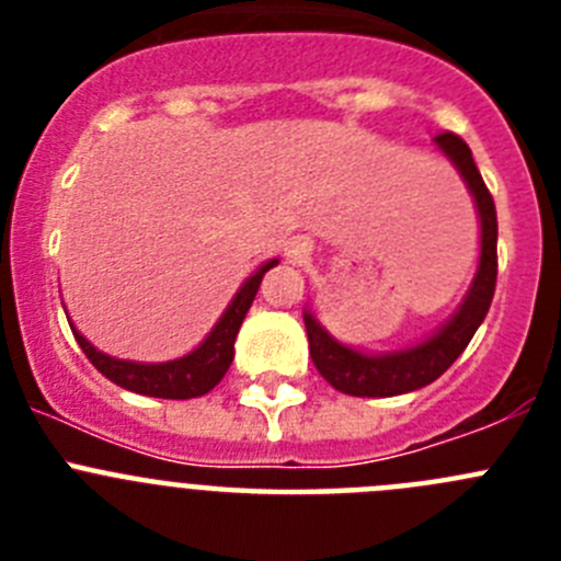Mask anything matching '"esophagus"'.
I'll return each instance as SVG.
<instances>
[{"label": "esophagus", "mask_w": 561, "mask_h": 561, "mask_svg": "<svg viewBox=\"0 0 561 561\" xmlns=\"http://www.w3.org/2000/svg\"><path fill=\"white\" fill-rule=\"evenodd\" d=\"M286 257H289L291 264H306L311 257L309 236H291L289 241H286Z\"/></svg>", "instance_id": "esophagus-1"}]
</instances>
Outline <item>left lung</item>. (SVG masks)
Listing matches in <instances>:
<instances>
[{"label": "left lung", "mask_w": 561, "mask_h": 561, "mask_svg": "<svg viewBox=\"0 0 561 561\" xmlns=\"http://www.w3.org/2000/svg\"><path fill=\"white\" fill-rule=\"evenodd\" d=\"M435 148L455 165L463 185L474 199L480 221V257L478 272L466 289L458 309L449 314L424 340L413 342L408 348L396 351H362L336 340L329 329L314 317V311L304 309L306 334H309V354L314 368L320 370L331 388L348 396H368V399H388V396L413 393L427 388L444 370L463 354L474 331L485 320L492 306L494 284H497V213L489 187L483 185L472 151L460 137L444 131L435 137Z\"/></svg>", "instance_id": "left-lung-1"}]
</instances>
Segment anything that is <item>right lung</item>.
<instances>
[{
    "instance_id": "add662e5",
    "label": "right lung",
    "mask_w": 561,
    "mask_h": 561,
    "mask_svg": "<svg viewBox=\"0 0 561 561\" xmlns=\"http://www.w3.org/2000/svg\"><path fill=\"white\" fill-rule=\"evenodd\" d=\"M277 261H280V257H270L266 264L257 266L244 284L238 286L230 306L221 311L219 323L213 325L210 334H207L196 348L187 351L185 356H176V359H117V356H108L103 354V351H98L95 345L76 329V323H69V329H72V334H76L78 345H81L83 354L89 356V362H92L108 381H114L117 388H126L131 390V393L140 396H153V399H196V396L210 393V390L225 379L232 356H236V348H232V345H236L238 329H241L247 311H250L252 300H255L261 277H264L272 266H277Z\"/></svg>"
}]
</instances>
